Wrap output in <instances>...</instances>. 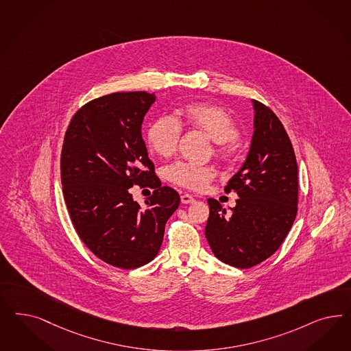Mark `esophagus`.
<instances>
[{"label": "esophagus", "mask_w": 351, "mask_h": 351, "mask_svg": "<svg viewBox=\"0 0 351 351\" xmlns=\"http://www.w3.org/2000/svg\"><path fill=\"white\" fill-rule=\"evenodd\" d=\"M181 202L182 204H191L195 202V199H193L191 195H189V193H183L181 196Z\"/></svg>", "instance_id": "1"}]
</instances>
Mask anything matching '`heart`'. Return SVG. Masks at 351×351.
<instances>
[{"label":"heart","instance_id":"b5f03b06","mask_svg":"<svg viewBox=\"0 0 351 351\" xmlns=\"http://www.w3.org/2000/svg\"><path fill=\"white\" fill-rule=\"evenodd\" d=\"M181 124L215 141V156L219 161L231 162L237 156L238 124L225 108L210 103L184 106L181 110V123L173 116H160L148 129L149 148L161 158L176 154L181 139ZM215 177V168L209 165L177 161L167 168V178L171 183L191 191H203Z\"/></svg>","mask_w":351,"mask_h":351}]
</instances>
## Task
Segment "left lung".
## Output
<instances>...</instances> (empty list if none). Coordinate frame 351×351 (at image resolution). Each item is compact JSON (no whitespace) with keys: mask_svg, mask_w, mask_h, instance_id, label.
I'll return each mask as SVG.
<instances>
[{"mask_svg":"<svg viewBox=\"0 0 351 351\" xmlns=\"http://www.w3.org/2000/svg\"><path fill=\"white\" fill-rule=\"evenodd\" d=\"M254 133L248 156L228 181L225 193H237V206L227 213L208 199L205 237L215 257L230 266L249 269L267 260L293 225L298 203V168L293 146L279 117L253 101Z\"/></svg>","mask_w":351,"mask_h":351,"instance_id":"obj_1","label":"left lung"}]
</instances>
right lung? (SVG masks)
<instances>
[{"label":"right lung","mask_w":351,"mask_h":351,"mask_svg":"<svg viewBox=\"0 0 351 351\" xmlns=\"http://www.w3.org/2000/svg\"><path fill=\"white\" fill-rule=\"evenodd\" d=\"M155 94L119 91L84 104L68 125L60 155L63 196L82 243L106 263L132 270L154 260L165 223L181 203L161 186L142 123ZM154 193L141 210L130 187Z\"/></svg>","instance_id":"1"}]
</instances>
